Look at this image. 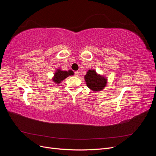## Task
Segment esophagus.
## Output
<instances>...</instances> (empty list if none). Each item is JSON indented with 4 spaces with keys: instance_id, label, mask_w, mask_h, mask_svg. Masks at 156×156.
<instances>
[{
    "instance_id": "1",
    "label": "esophagus",
    "mask_w": 156,
    "mask_h": 156,
    "mask_svg": "<svg viewBox=\"0 0 156 156\" xmlns=\"http://www.w3.org/2000/svg\"><path fill=\"white\" fill-rule=\"evenodd\" d=\"M75 77H79V72H77H77H75Z\"/></svg>"
}]
</instances>
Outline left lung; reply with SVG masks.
I'll list each match as a JSON object with an SVG mask.
<instances>
[{"label":"left lung","instance_id":"8db88e82","mask_svg":"<svg viewBox=\"0 0 156 156\" xmlns=\"http://www.w3.org/2000/svg\"><path fill=\"white\" fill-rule=\"evenodd\" d=\"M84 78L87 86L94 92L101 91L107 83V78L97 73L95 69H88Z\"/></svg>","mask_w":156,"mask_h":156}]
</instances>
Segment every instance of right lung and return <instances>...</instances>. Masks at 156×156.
Segmentation results:
<instances>
[{"instance_id": "obj_1", "label": "right lung", "mask_w": 156, "mask_h": 156, "mask_svg": "<svg viewBox=\"0 0 156 156\" xmlns=\"http://www.w3.org/2000/svg\"><path fill=\"white\" fill-rule=\"evenodd\" d=\"M73 75H74V72L72 70L69 69L68 71H62L60 68H58L56 69L54 76L52 78L51 81L56 84H59L66 78Z\"/></svg>"}]
</instances>
